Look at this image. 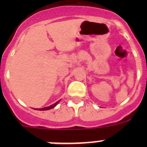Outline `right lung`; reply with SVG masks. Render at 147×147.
I'll return each instance as SVG.
<instances>
[{
    "label": "right lung",
    "mask_w": 147,
    "mask_h": 147,
    "mask_svg": "<svg viewBox=\"0 0 147 147\" xmlns=\"http://www.w3.org/2000/svg\"><path fill=\"white\" fill-rule=\"evenodd\" d=\"M59 102H60V100H59V101H58V102H56V103H54V105H51V106H49V107H44V108H42V109H39V110H50V109H52V108H54V107H55L56 105H57V104L59 103Z\"/></svg>",
    "instance_id": "right-lung-1"
}]
</instances>
